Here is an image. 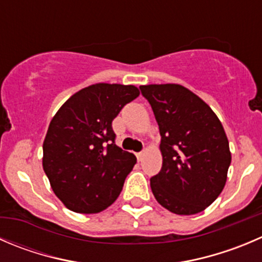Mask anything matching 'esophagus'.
<instances>
[{
    "mask_svg": "<svg viewBox=\"0 0 262 262\" xmlns=\"http://www.w3.org/2000/svg\"><path fill=\"white\" fill-rule=\"evenodd\" d=\"M137 159H138V161H142V159H143L144 156V152H138V154H136Z\"/></svg>",
    "mask_w": 262,
    "mask_h": 262,
    "instance_id": "1",
    "label": "esophagus"
}]
</instances>
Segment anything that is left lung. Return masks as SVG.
<instances>
[{
  "label": "left lung",
  "mask_w": 262,
  "mask_h": 262,
  "mask_svg": "<svg viewBox=\"0 0 262 262\" xmlns=\"http://www.w3.org/2000/svg\"><path fill=\"white\" fill-rule=\"evenodd\" d=\"M159 124L162 167L151 189L162 207L194 215L209 207L227 183L232 155L216 114L180 84L141 85Z\"/></svg>",
  "instance_id": "1"
}]
</instances>
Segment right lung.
Wrapping results in <instances>:
<instances>
[{"mask_svg":"<svg viewBox=\"0 0 262 262\" xmlns=\"http://www.w3.org/2000/svg\"><path fill=\"white\" fill-rule=\"evenodd\" d=\"M139 96L136 85L97 83L78 91L51 120L42 165L69 210L97 214L116 201L137 159L115 144L113 120Z\"/></svg>","mask_w":262,"mask_h":262,"instance_id":"right-lung-1","label":"right lung"}]
</instances>
